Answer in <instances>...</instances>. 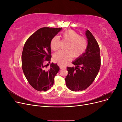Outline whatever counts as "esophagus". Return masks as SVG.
Masks as SVG:
<instances>
[{
  "instance_id": "1",
  "label": "esophagus",
  "mask_w": 122,
  "mask_h": 122,
  "mask_svg": "<svg viewBox=\"0 0 122 122\" xmlns=\"http://www.w3.org/2000/svg\"><path fill=\"white\" fill-rule=\"evenodd\" d=\"M60 69H66L65 67H62V66H60Z\"/></svg>"
}]
</instances>
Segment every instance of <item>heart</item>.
Masks as SVG:
<instances>
[{"instance_id": "b5f03b06", "label": "heart", "mask_w": 122, "mask_h": 122, "mask_svg": "<svg viewBox=\"0 0 122 122\" xmlns=\"http://www.w3.org/2000/svg\"><path fill=\"white\" fill-rule=\"evenodd\" d=\"M62 39L68 42L66 50H60L54 54V58L61 65H65L71 57H77L86 51L87 43L86 39L81 36L73 30H68L61 35ZM60 40L55 36L51 41L50 47L52 50L56 51L59 48Z\"/></svg>"}]
</instances>
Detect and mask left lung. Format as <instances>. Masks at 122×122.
I'll use <instances>...</instances> for the list:
<instances>
[{"label": "left lung", "mask_w": 122, "mask_h": 122, "mask_svg": "<svg viewBox=\"0 0 122 122\" xmlns=\"http://www.w3.org/2000/svg\"><path fill=\"white\" fill-rule=\"evenodd\" d=\"M87 45L85 52L72 61L75 67H67L66 86L72 91L86 90L93 83L101 66L100 48L92 33L86 29Z\"/></svg>", "instance_id": "1"}]
</instances>
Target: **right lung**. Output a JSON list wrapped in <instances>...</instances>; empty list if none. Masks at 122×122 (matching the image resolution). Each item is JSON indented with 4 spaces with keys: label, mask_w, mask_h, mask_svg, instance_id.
I'll list each match as a JSON object with an SVG mask.
<instances>
[{
    "label": "right lung",
    "mask_w": 122,
    "mask_h": 122,
    "mask_svg": "<svg viewBox=\"0 0 122 122\" xmlns=\"http://www.w3.org/2000/svg\"><path fill=\"white\" fill-rule=\"evenodd\" d=\"M62 28L43 27L34 33L25 42L22 54V68L30 86L38 91H47L53 86L60 70L57 64L47 70L45 61L51 60L50 43Z\"/></svg>",
    "instance_id": "1"
}]
</instances>
